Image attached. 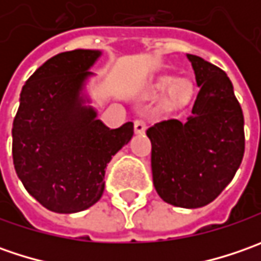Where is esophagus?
<instances>
[{
  "instance_id": "34e87169",
  "label": "esophagus",
  "mask_w": 261,
  "mask_h": 261,
  "mask_svg": "<svg viewBox=\"0 0 261 261\" xmlns=\"http://www.w3.org/2000/svg\"><path fill=\"white\" fill-rule=\"evenodd\" d=\"M134 129H135L136 135H141V134H144V132H145V129H146L145 122H144V120H135Z\"/></svg>"
}]
</instances>
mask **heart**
<instances>
[{
	"instance_id": "1",
	"label": "heart",
	"mask_w": 261,
	"mask_h": 261,
	"mask_svg": "<svg viewBox=\"0 0 261 261\" xmlns=\"http://www.w3.org/2000/svg\"><path fill=\"white\" fill-rule=\"evenodd\" d=\"M170 87V101L174 105H185L187 103L192 94H193V86L187 78H178L174 80V76L163 75L158 78L155 83L156 90H166Z\"/></svg>"
}]
</instances>
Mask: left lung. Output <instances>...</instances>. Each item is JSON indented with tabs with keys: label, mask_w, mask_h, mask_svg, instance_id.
Listing matches in <instances>:
<instances>
[{
	"label": "left lung",
	"mask_w": 261,
	"mask_h": 261,
	"mask_svg": "<svg viewBox=\"0 0 261 261\" xmlns=\"http://www.w3.org/2000/svg\"><path fill=\"white\" fill-rule=\"evenodd\" d=\"M199 93L185 122L170 119L146 130L152 181L160 197L196 209L215 200L244 155V116L232 83L218 66L187 54Z\"/></svg>",
	"instance_id": "8db88e82"
}]
</instances>
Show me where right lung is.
<instances>
[{
    "label": "right lung",
    "instance_id": "1",
    "mask_svg": "<svg viewBox=\"0 0 261 261\" xmlns=\"http://www.w3.org/2000/svg\"><path fill=\"white\" fill-rule=\"evenodd\" d=\"M101 50L47 59L25 81L13 123V161L25 190L56 214L86 211L105 192L106 167L132 139L134 123L110 129L87 93Z\"/></svg>",
    "mask_w": 261,
    "mask_h": 261
}]
</instances>
